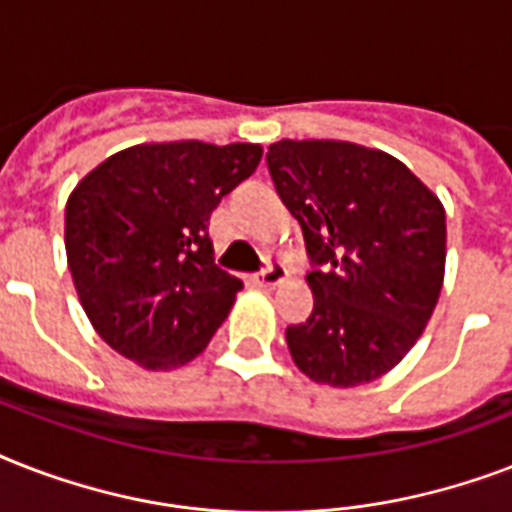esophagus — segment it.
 I'll list each match as a JSON object with an SVG mask.
<instances>
[{
    "label": "esophagus",
    "mask_w": 512,
    "mask_h": 512,
    "mask_svg": "<svg viewBox=\"0 0 512 512\" xmlns=\"http://www.w3.org/2000/svg\"><path fill=\"white\" fill-rule=\"evenodd\" d=\"M284 276H287V268H284L281 263H271L263 273H257L255 284L263 289H273V287H279L281 281H284Z\"/></svg>",
    "instance_id": "1"
}]
</instances>
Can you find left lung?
Listing matches in <instances>:
<instances>
[{
    "label": "left lung",
    "mask_w": 512,
    "mask_h": 512,
    "mask_svg": "<svg viewBox=\"0 0 512 512\" xmlns=\"http://www.w3.org/2000/svg\"><path fill=\"white\" fill-rule=\"evenodd\" d=\"M268 170L316 265L313 313L287 327L292 361L332 388L388 374L444 287V204L396 156L348 140H279Z\"/></svg>",
    "instance_id": "left-lung-1"
}]
</instances>
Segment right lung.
Returning <instances> with one entry per match:
<instances>
[{
    "mask_svg": "<svg viewBox=\"0 0 512 512\" xmlns=\"http://www.w3.org/2000/svg\"><path fill=\"white\" fill-rule=\"evenodd\" d=\"M263 159L260 143H140L66 201V257L92 329L148 372L199 356L241 284L212 263L207 223Z\"/></svg>",
    "mask_w": 512,
    "mask_h": 512,
    "instance_id": "obj_1",
    "label": "right lung"
}]
</instances>
